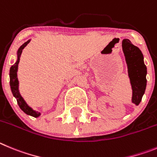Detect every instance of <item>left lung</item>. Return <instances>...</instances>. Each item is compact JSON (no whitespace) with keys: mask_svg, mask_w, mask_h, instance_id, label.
Returning a JSON list of instances; mask_svg holds the SVG:
<instances>
[{"mask_svg":"<svg viewBox=\"0 0 157 157\" xmlns=\"http://www.w3.org/2000/svg\"><path fill=\"white\" fill-rule=\"evenodd\" d=\"M122 49L132 89L131 102L135 105H138L146 88L147 68L144 63V57L141 50L137 46L132 44L128 39L123 40Z\"/></svg>","mask_w":157,"mask_h":157,"instance_id":"left-lung-1","label":"left lung"}]
</instances>
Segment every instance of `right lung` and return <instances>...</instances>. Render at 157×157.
<instances>
[{
    "label": "right lung",
    "instance_id": "obj_1",
    "mask_svg": "<svg viewBox=\"0 0 157 157\" xmlns=\"http://www.w3.org/2000/svg\"><path fill=\"white\" fill-rule=\"evenodd\" d=\"M31 39L28 40L27 41L25 42L23 44H22L19 47V48L17 51V60L15 63V64L12 65L10 68V72H9V77H10V87H11V90H12V92L13 96L16 98L17 102H18V105L20 107L21 109L23 111L24 113L27 115L31 116V117H33L35 118H37V117H40L41 115V113L36 111V110L33 109L32 107L29 106L28 105L26 101L24 100V98H22V96L21 95L20 92H19V79H18V76H17V72H18V66H19V61H20V57L21 54H22V50L24 49V48L26 47V45L30 42Z\"/></svg>",
    "mask_w": 157,
    "mask_h": 157
}]
</instances>
